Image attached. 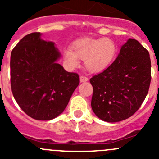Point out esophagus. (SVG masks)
Returning a JSON list of instances; mask_svg holds the SVG:
<instances>
[{
  "label": "esophagus",
  "mask_w": 159,
  "mask_h": 159,
  "mask_svg": "<svg viewBox=\"0 0 159 159\" xmlns=\"http://www.w3.org/2000/svg\"><path fill=\"white\" fill-rule=\"evenodd\" d=\"M88 81V78L85 76H81L80 77V81L81 82H85V81Z\"/></svg>",
  "instance_id": "1"
}]
</instances>
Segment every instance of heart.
I'll use <instances>...</instances> for the list:
<instances>
[{
    "label": "heart",
    "instance_id": "obj_1",
    "mask_svg": "<svg viewBox=\"0 0 159 159\" xmlns=\"http://www.w3.org/2000/svg\"><path fill=\"white\" fill-rule=\"evenodd\" d=\"M118 52V47L110 38H83L74 41L70 50L62 53L64 62L74 68L79 63L78 58L84 60L85 69L92 74L106 70L113 62Z\"/></svg>",
    "mask_w": 159,
    "mask_h": 159
}]
</instances>
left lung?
<instances>
[{"label": "left lung", "mask_w": 159, "mask_h": 159, "mask_svg": "<svg viewBox=\"0 0 159 159\" xmlns=\"http://www.w3.org/2000/svg\"><path fill=\"white\" fill-rule=\"evenodd\" d=\"M149 52L136 39H128L113 63L90 78L93 88L91 106L106 122L124 120L140 108L151 79Z\"/></svg>", "instance_id": "obj_1"}]
</instances>
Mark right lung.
Returning a JSON list of instances; mask_svg holds the SVG:
<instances>
[{
  "mask_svg": "<svg viewBox=\"0 0 159 159\" xmlns=\"http://www.w3.org/2000/svg\"><path fill=\"white\" fill-rule=\"evenodd\" d=\"M40 32L25 35L11 53V88L21 109L38 120H51L63 112L80 80L58 60L55 43L41 39Z\"/></svg>",
  "mask_w": 159,
  "mask_h": 159,
  "instance_id": "right-lung-1",
  "label": "right lung"
}]
</instances>
